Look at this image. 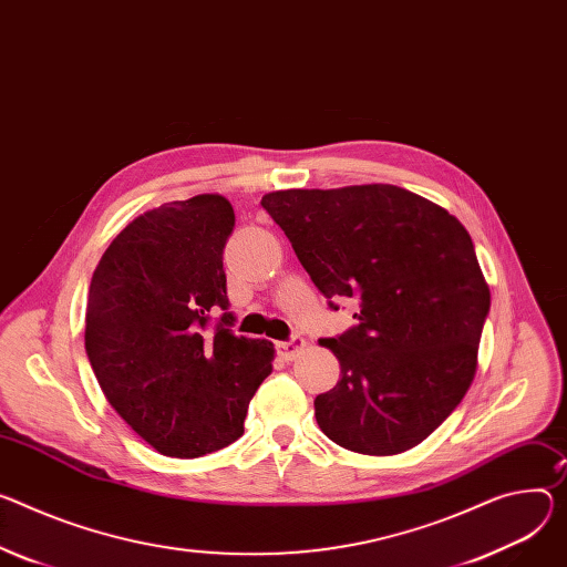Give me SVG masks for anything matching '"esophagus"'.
<instances>
[{
    "instance_id": "esophagus-1",
    "label": "esophagus",
    "mask_w": 567,
    "mask_h": 567,
    "mask_svg": "<svg viewBox=\"0 0 567 567\" xmlns=\"http://www.w3.org/2000/svg\"><path fill=\"white\" fill-rule=\"evenodd\" d=\"M302 348H305V339H300V337H293V339H289V341L276 343L278 354H280L282 359H287V362H291V359H296V357L302 352Z\"/></svg>"
}]
</instances>
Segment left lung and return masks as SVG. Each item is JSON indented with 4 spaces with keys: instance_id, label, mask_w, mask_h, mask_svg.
Wrapping results in <instances>:
<instances>
[{
    "instance_id": "left-lung-1",
    "label": "left lung",
    "mask_w": 567,
    "mask_h": 567,
    "mask_svg": "<svg viewBox=\"0 0 567 567\" xmlns=\"http://www.w3.org/2000/svg\"><path fill=\"white\" fill-rule=\"evenodd\" d=\"M262 205L326 298L359 300L357 326L321 339L341 364L334 389L315 400L321 432L371 456L416 447L477 373L491 289L468 230L384 183L278 189Z\"/></svg>"
}]
</instances>
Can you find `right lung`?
<instances>
[{
    "mask_svg": "<svg viewBox=\"0 0 567 567\" xmlns=\"http://www.w3.org/2000/svg\"><path fill=\"white\" fill-rule=\"evenodd\" d=\"M235 228L221 194L163 203L135 217L94 269L85 352L117 414L153 450L194 458L244 434L252 393L274 371L267 339L235 337L224 246Z\"/></svg>",
    "mask_w": 567,
    "mask_h": 567,
    "instance_id": "1",
    "label": "right lung"
}]
</instances>
